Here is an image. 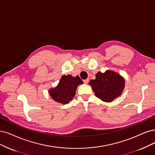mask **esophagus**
<instances>
[{"instance_id":"34e87169","label":"esophagus","mask_w":155,"mask_h":155,"mask_svg":"<svg viewBox=\"0 0 155 155\" xmlns=\"http://www.w3.org/2000/svg\"><path fill=\"white\" fill-rule=\"evenodd\" d=\"M88 82H89V79H88V78L85 79V80H84V84H87Z\"/></svg>"}]
</instances>
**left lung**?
Wrapping results in <instances>:
<instances>
[{
    "instance_id": "1",
    "label": "left lung",
    "mask_w": 155,
    "mask_h": 155,
    "mask_svg": "<svg viewBox=\"0 0 155 155\" xmlns=\"http://www.w3.org/2000/svg\"><path fill=\"white\" fill-rule=\"evenodd\" d=\"M89 84L96 97L105 102L116 98L123 92L124 79L120 74L112 71H106L96 74V79L91 80Z\"/></svg>"
}]
</instances>
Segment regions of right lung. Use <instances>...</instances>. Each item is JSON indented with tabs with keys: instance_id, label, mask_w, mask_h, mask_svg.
Returning a JSON list of instances; mask_svg holds the SVG:
<instances>
[{
	"instance_id": "add662e5",
	"label": "right lung",
	"mask_w": 155,
	"mask_h": 155,
	"mask_svg": "<svg viewBox=\"0 0 155 155\" xmlns=\"http://www.w3.org/2000/svg\"><path fill=\"white\" fill-rule=\"evenodd\" d=\"M83 81L78 76L73 77L70 74L63 75L58 85L49 91L51 98L61 104H68L75 95V91L78 85Z\"/></svg>"
}]
</instances>
